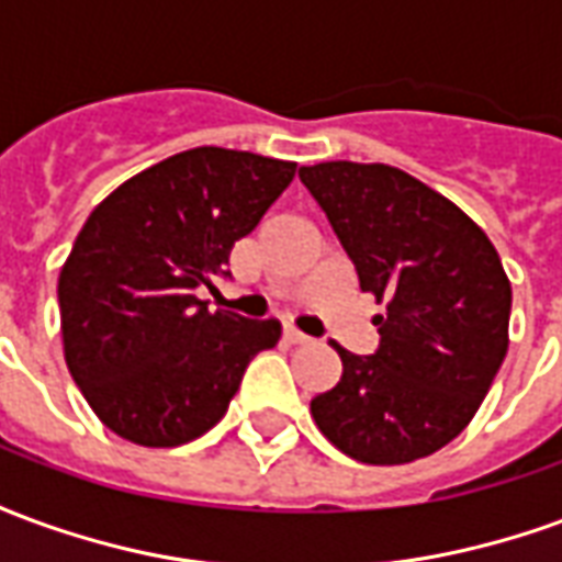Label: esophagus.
<instances>
[{"label":"esophagus","instance_id":"obj_1","mask_svg":"<svg viewBox=\"0 0 562 562\" xmlns=\"http://www.w3.org/2000/svg\"><path fill=\"white\" fill-rule=\"evenodd\" d=\"M285 342H292V346H304V342H310V337H306V334H301V330L285 328Z\"/></svg>","mask_w":562,"mask_h":562}]
</instances>
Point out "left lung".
<instances>
[{
  "instance_id": "8db88e82",
  "label": "left lung",
  "mask_w": 562,
  "mask_h": 562,
  "mask_svg": "<svg viewBox=\"0 0 562 562\" xmlns=\"http://www.w3.org/2000/svg\"><path fill=\"white\" fill-rule=\"evenodd\" d=\"M301 180L352 258L379 349L330 342L342 376L310 403L342 454L394 467L448 446L479 413L508 349L512 285L494 244L446 195L391 165L318 161Z\"/></svg>"
}]
</instances>
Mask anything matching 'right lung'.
I'll return each instance as SVG.
<instances>
[{
    "label": "right lung",
    "mask_w": 562,
    "mask_h": 562,
    "mask_svg": "<svg viewBox=\"0 0 562 562\" xmlns=\"http://www.w3.org/2000/svg\"><path fill=\"white\" fill-rule=\"evenodd\" d=\"M294 161L195 147L116 186L59 270L63 352L92 413L135 446L207 434L280 322L210 313L195 289L292 183Z\"/></svg>",
    "instance_id": "add662e5"
}]
</instances>
